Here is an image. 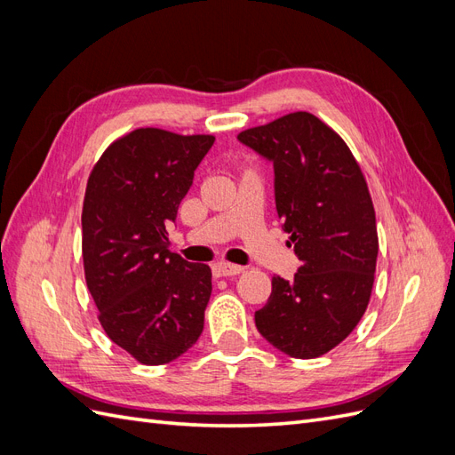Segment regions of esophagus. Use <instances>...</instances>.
Returning a JSON list of instances; mask_svg holds the SVG:
<instances>
[{
    "label": "esophagus",
    "instance_id": "esophagus-1",
    "mask_svg": "<svg viewBox=\"0 0 455 455\" xmlns=\"http://www.w3.org/2000/svg\"><path fill=\"white\" fill-rule=\"evenodd\" d=\"M212 269H214V275H218V277H231V275L243 273L241 266L228 264V261H218V264H214Z\"/></svg>",
    "mask_w": 455,
    "mask_h": 455
}]
</instances>
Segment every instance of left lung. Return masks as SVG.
Listing matches in <instances>:
<instances>
[{"mask_svg":"<svg viewBox=\"0 0 455 455\" xmlns=\"http://www.w3.org/2000/svg\"><path fill=\"white\" fill-rule=\"evenodd\" d=\"M237 139L273 161L275 204L301 266L271 279L258 332L273 347L315 359L359 324L374 286L376 212L359 163L341 136L309 112H294Z\"/></svg>","mask_w":455,"mask_h":455,"instance_id":"8db88e82","label":"left lung"}]
</instances>
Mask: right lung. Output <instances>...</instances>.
I'll return each mask as SVG.
<instances>
[{
  "instance_id": "add662e5",
  "label": "right lung",
  "mask_w": 455,
  "mask_h": 455,
  "mask_svg": "<svg viewBox=\"0 0 455 455\" xmlns=\"http://www.w3.org/2000/svg\"><path fill=\"white\" fill-rule=\"evenodd\" d=\"M212 134L134 129L92 167L81 212L87 288L108 338L148 366L199 339L211 267L169 251L167 224L194 182Z\"/></svg>"
}]
</instances>
